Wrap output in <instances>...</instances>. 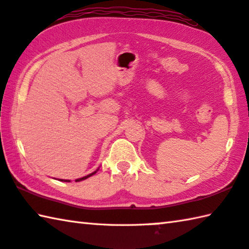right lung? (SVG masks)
<instances>
[{"mask_svg":"<svg viewBox=\"0 0 249 249\" xmlns=\"http://www.w3.org/2000/svg\"><path fill=\"white\" fill-rule=\"evenodd\" d=\"M98 171V170H97ZM97 171H94V172H92V173H90V174H88V175H86V176H84V178H77L76 179V182H80V180H84V179H86V178H90V176H92L93 174H96L97 173ZM61 180H63V179H61ZM64 182H71V180H69V179H65Z\"/></svg>","mask_w":249,"mask_h":249,"instance_id":"right-lung-1","label":"right lung"}]
</instances>
